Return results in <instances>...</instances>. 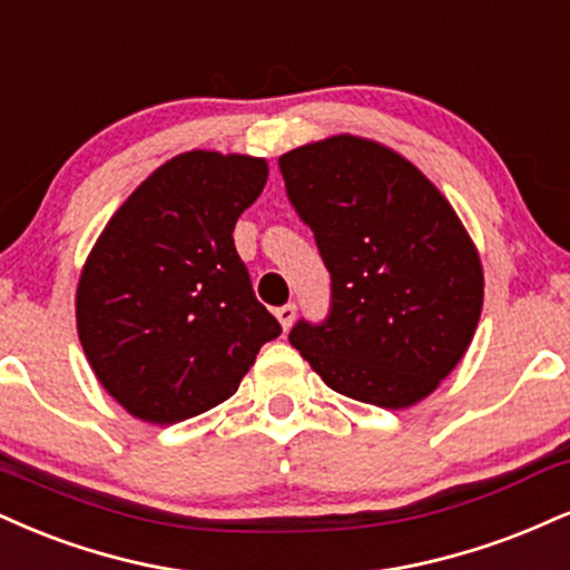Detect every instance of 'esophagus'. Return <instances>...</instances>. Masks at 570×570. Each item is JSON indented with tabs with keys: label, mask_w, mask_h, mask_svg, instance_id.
Listing matches in <instances>:
<instances>
[{
	"label": "esophagus",
	"mask_w": 570,
	"mask_h": 570,
	"mask_svg": "<svg viewBox=\"0 0 570 570\" xmlns=\"http://www.w3.org/2000/svg\"><path fill=\"white\" fill-rule=\"evenodd\" d=\"M294 315H297V307H294L292 303L276 307V318H278V324H281V328H284V332L294 324Z\"/></svg>",
	"instance_id": "obj_1"
}]
</instances>
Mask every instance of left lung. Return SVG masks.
I'll return each instance as SVG.
<instances>
[{
  "instance_id": "obj_1",
  "label": "left lung",
  "mask_w": 570,
  "mask_h": 570,
  "mask_svg": "<svg viewBox=\"0 0 570 570\" xmlns=\"http://www.w3.org/2000/svg\"><path fill=\"white\" fill-rule=\"evenodd\" d=\"M286 196L332 276L321 324L289 342L337 393L406 409L468 353L483 307L475 244L441 190L401 154L355 135L278 159Z\"/></svg>"
}]
</instances>
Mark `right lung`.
I'll list each match as a JSON object with an SVG mask.
<instances>
[{"label":"right lung","mask_w":570,"mask_h":570,"mask_svg":"<svg viewBox=\"0 0 570 570\" xmlns=\"http://www.w3.org/2000/svg\"><path fill=\"white\" fill-rule=\"evenodd\" d=\"M265 180V159L188 150L137 185L89 252L79 340L137 420L175 424L228 401L281 334L233 244Z\"/></svg>","instance_id":"add662e5"}]
</instances>
